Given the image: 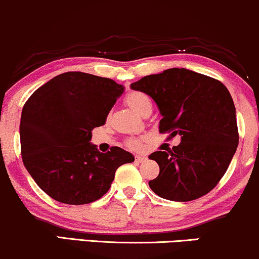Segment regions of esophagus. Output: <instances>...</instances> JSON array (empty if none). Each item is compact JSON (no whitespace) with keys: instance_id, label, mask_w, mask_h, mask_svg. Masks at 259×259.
Segmentation results:
<instances>
[{"instance_id":"obj_1","label":"esophagus","mask_w":259,"mask_h":259,"mask_svg":"<svg viewBox=\"0 0 259 259\" xmlns=\"http://www.w3.org/2000/svg\"><path fill=\"white\" fill-rule=\"evenodd\" d=\"M135 161L139 162V163H143L145 161H147V158H146V156H143V155H136L135 156Z\"/></svg>"}]
</instances>
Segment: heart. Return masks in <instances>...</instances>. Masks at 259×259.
I'll use <instances>...</instances> for the list:
<instances>
[{"instance_id":"1","label":"heart","mask_w":259,"mask_h":259,"mask_svg":"<svg viewBox=\"0 0 259 259\" xmlns=\"http://www.w3.org/2000/svg\"><path fill=\"white\" fill-rule=\"evenodd\" d=\"M126 103L132 109H134L136 112L142 114L147 107H152V100L147 94L142 93V92H132L126 96ZM126 145L129 148L132 149H140L142 143L140 140L132 139L126 142Z\"/></svg>"}]
</instances>
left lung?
<instances>
[{
  "instance_id": "1",
  "label": "left lung",
  "mask_w": 259,
  "mask_h": 259,
  "mask_svg": "<svg viewBox=\"0 0 259 259\" xmlns=\"http://www.w3.org/2000/svg\"><path fill=\"white\" fill-rule=\"evenodd\" d=\"M132 88L156 103L162 116L160 133L181 136L178 146L149 155L160 167L149 188L176 202L207 195L227 171L239 143L230 92L219 80L184 68L148 75Z\"/></svg>"
}]
</instances>
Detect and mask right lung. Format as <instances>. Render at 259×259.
Listing matches in <instances>:
<instances>
[{
  "mask_svg": "<svg viewBox=\"0 0 259 259\" xmlns=\"http://www.w3.org/2000/svg\"><path fill=\"white\" fill-rule=\"evenodd\" d=\"M124 87L107 77L68 71L42 84L21 112V156L45 194L65 204H87L109 191L114 173L133 162L119 147L100 153L90 142Z\"/></svg>",
  "mask_w": 259,
  "mask_h": 259,
  "instance_id": "obj_1",
  "label": "right lung"
}]
</instances>
